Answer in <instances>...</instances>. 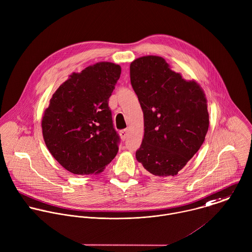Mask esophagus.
<instances>
[{
  "mask_svg": "<svg viewBox=\"0 0 252 252\" xmlns=\"http://www.w3.org/2000/svg\"><path fill=\"white\" fill-rule=\"evenodd\" d=\"M128 129L127 128H126V129H123V130H121L120 131V135H121V138L123 139V140H125L126 138H127V136H128Z\"/></svg>",
  "mask_w": 252,
  "mask_h": 252,
  "instance_id": "1",
  "label": "esophagus"
}]
</instances>
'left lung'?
Segmentation results:
<instances>
[{
    "label": "left lung",
    "mask_w": 252,
    "mask_h": 252,
    "mask_svg": "<svg viewBox=\"0 0 252 252\" xmlns=\"http://www.w3.org/2000/svg\"><path fill=\"white\" fill-rule=\"evenodd\" d=\"M130 82L144 119V136L136 160L150 174L177 176L204 142L209 114L203 89L186 80L159 56L130 63Z\"/></svg>",
    "instance_id": "obj_1"
}]
</instances>
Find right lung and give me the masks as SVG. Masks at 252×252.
<instances>
[{
    "label": "right lung",
    "mask_w": 252,
    "mask_h": 252,
    "mask_svg": "<svg viewBox=\"0 0 252 252\" xmlns=\"http://www.w3.org/2000/svg\"><path fill=\"white\" fill-rule=\"evenodd\" d=\"M122 68L100 62L73 72L53 94L42 118L52 156L74 175H96L116 157L120 137L108 106Z\"/></svg>",
    "instance_id": "obj_1"
}]
</instances>
